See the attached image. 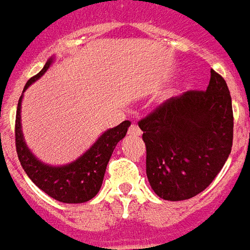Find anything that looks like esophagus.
I'll return each instance as SVG.
<instances>
[{
	"mask_svg": "<svg viewBox=\"0 0 250 250\" xmlns=\"http://www.w3.org/2000/svg\"><path fill=\"white\" fill-rule=\"evenodd\" d=\"M128 134L129 136H133V137H139V136L143 134V132H141V129H140L136 124H133V125H130V128H129L128 130Z\"/></svg>",
	"mask_w": 250,
	"mask_h": 250,
	"instance_id": "34e87169",
	"label": "esophagus"
}]
</instances>
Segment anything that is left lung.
<instances>
[{
	"instance_id": "left-lung-1",
	"label": "left lung",
	"mask_w": 250,
	"mask_h": 250,
	"mask_svg": "<svg viewBox=\"0 0 250 250\" xmlns=\"http://www.w3.org/2000/svg\"><path fill=\"white\" fill-rule=\"evenodd\" d=\"M146 146V176L166 201H185L206 188L233 144L231 97L211 70L206 91L172 97L139 122Z\"/></svg>"
}]
</instances>
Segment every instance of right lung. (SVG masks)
<instances>
[{
    "instance_id": "obj_1",
    "label": "right lung",
    "mask_w": 250,
    "mask_h": 250,
    "mask_svg": "<svg viewBox=\"0 0 250 250\" xmlns=\"http://www.w3.org/2000/svg\"><path fill=\"white\" fill-rule=\"evenodd\" d=\"M52 62L54 58H49L43 70L31 78L22 90L16 114V149L21 167L40 190L63 203H84L98 194L111 153L118 141L125 137L130 121H124L105 130L83 155L65 166H49L39 160L24 140L21 129V102L24 91L43 77Z\"/></svg>"
}]
</instances>
